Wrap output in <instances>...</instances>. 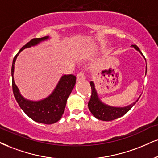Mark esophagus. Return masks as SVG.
Listing matches in <instances>:
<instances>
[{"instance_id": "34e87169", "label": "esophagus", "mask_w": 158, "mask_h": 158, "mask_svg": "<svg viewBox=\"0 0 158 158\" xmlns=\"http://www.w3.org/2000/svg\"><path fill=\"white\" fill-rule=\"evenodd\" d=\"M84 78H85V75L83 72H80V73L77 75V81H81Z\"/></svg>"}]
</instances>
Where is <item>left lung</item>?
Masks as SVG:
<instances>
[{
  "instance_id": "left-lung-1",
  "label": "left lung",
  "mask_w": 158,
  "mask_h": 158,
  "mask_svg": "<svg viewBox=\"0 0 158 158\" xmlns=\"http://www.w3.org/2000/svg\"><path fill=\"white\" fill-rule=\"evenodd\" d=\"M133 47L141 52L139 47L137 45L133 44ZM90 85L91 88V95L90 100L89 101L88 107L89 110L93 114V116L95 118H97V119L106 121V122L116 119V118L124 116L126 113L129 111L130 109L132 108V107L139 100H136L133 104L130 105L128 106L123 107V108H118V107L107 106V105L101 102V100L99 99L98 96H97V91L95 90L94 84L92 81L90 82Z\"/></svg>"
}]
</instances>
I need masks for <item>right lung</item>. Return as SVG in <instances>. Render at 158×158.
Returning <instances> with one entry per match:
<instances>
[{
  "mask_svg": "<svg viewBox=\"0 0 158 158\" xmlns=\"http://www.w3.org/2000/svg\"><path fill=\"white\" fill-rule=\"evenodd\" d=\"M49 36L32 39L19 50L15 56L11 67L12 77V90L14 96L16 99L21 109L27 116L39 123L51 124L58 122L61 118L65 110L67 100L72 92L76 83V77L73 75H65L61 77L53 92L47 98L40 101H31L25 99L19 93V89L14 81L15 63L18 54L23 49L36 45L42 41L46 40Z\"/></svg>",
  "mask_w": 158,
  "mask_h": 158,
  "instance_id": "right-lung-1",
  "label": "right lung"
}]
</instances>
